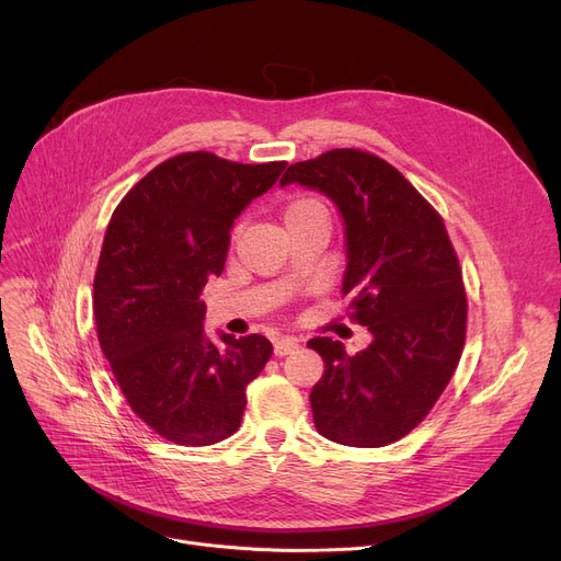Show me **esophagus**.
I'll use <instances>...</instances> for the list:
<instances>
[{
    "label": "esophagus",
    "instance_id": "34e87169",
    "mask_svg": "<svg viewBox=\"0 0 561 561\" xmlns=\"http://www.w3.org/2000/svg\"><path fill=\"white\" fill-rule=\"evenodd\" d=\"M300 347V341L293 339V336H282L275 341V355L277 357H286V355H293Z\"/></svg>",
    "mask_w": 561,
    "mask_h": 561
}]
</instances>
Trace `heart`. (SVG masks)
<instances>
[{
    "instance_id": "obj_1",
    "label": "heart",
    "mask_w": 561,
    "mask_h": 561,
    "mask_svg": "<svg viewBox=\"0 0 561 561\" xmlns=\"http://www.w3.org/2000/svg\"><path fill=\"white\" fill-rule=\"evenodd\" d=\"M311 211H322V206L316 199H296L288 206V216H298V214H311Z\"/></svg>"
}]
</instances>
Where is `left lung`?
<instances>
[{"instance_id": "left-lung-1", "label": "left lung", "mask_w": 561, "mask_h": 561, "mask_svg": "<svg viewBox=\"0 0 561 561\" xmlns=\"http://www.w3.org/2000/svg\"><path fill=\"white\" fill-rule=\"evenodd\" d=\"M332 199L343 218V296L373 341L357 355L330 336L311 389L316 430L336 444L381 448L414 430L444 393L466 339V296L444 220L375 154L332 150L288 165L279 186Z\"/></svg>"}]
</instances>
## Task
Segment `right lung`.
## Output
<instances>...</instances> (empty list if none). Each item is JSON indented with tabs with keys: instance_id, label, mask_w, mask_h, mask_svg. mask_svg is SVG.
I'll use <instances>...</instances> for the list:
<instances>
[{
	"instance_id": "obj_1",
	"label": "right lung",
	"mask_w": 561,
	"mask_h": 561,
	"mask_svg": "<svg viewBox=\"0 0 561 561\" xmlns=\"http://www.w3.org/2000/svg\"><path fill=\"white\" fill-rule=\"evenodd\" d=\"M284 168L180 154L147 172L113 211L93 284L98 339L134 414L172 444L231 436L248 385L271 359L273 343L261 334L206 336L199 296L225 268L233 220Z\"/></svg>"
}]
</instances>
